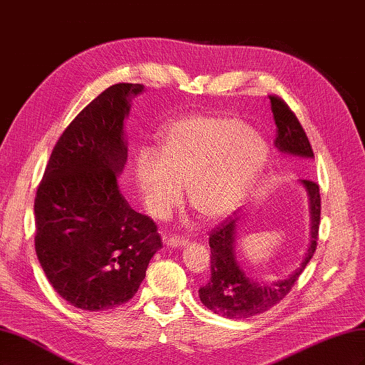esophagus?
<instances>
[{
	"mask_svg": "<svg viewBox=\"0 0 365 365\" xmlns=\"http://www.w3.org/2000/svg\"><path fill=\"white\" fill-rule=\"evenodd\" d=\"M165 245L168 247H185L187 245V239L180 237V236H175V237H168L165 239Z\"/></svg>",
	"mask_w": 365,
	"mask_h": 365,
	"instance_id": "1",
	"label": "esophagus"
}]
</instances>
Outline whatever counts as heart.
<instances>
[{"mask_svg":"<svg viewBox=\"0 0 365 365\" xmlns=\"http://www.w3.org/2000/svg\"><path fill=\"white\" fill-rule=\"evenodd\" d=\"M269 158L267 140L230 114L182 115L165 126L157 155L135 158V181L146 208L163 217L181 200L204 220L233 212L259 181Z\"/></svg>","mask_w":365,"mask_h":365,"instance_id":"obj_1","label":"heart"}]
</instances>
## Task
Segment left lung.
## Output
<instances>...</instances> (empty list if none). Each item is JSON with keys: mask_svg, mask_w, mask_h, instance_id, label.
<instances>
[{"mask_svg": "<svg viewBox=\"0 0 365 365\" xmlns=\"http://www.w3.org/2000/svg\"><path fill=\"white\" fill-rule=\"evenodd\" d=\"M274 121L277 125V138L274 145L279 150L291 155L314 158V150L306 132L298 121L292 109L282 97L269 94ZM311 201L312 216V240L307 248L306 257L289 277L277 283L259 284L252 282L240 269L235 257V231L239 217L228 216L210 231V280L200 288V298L210 311L230 319L250 318L267 312L272 306L280 303L289 294L292 286L304 271L317 250L319 216H322V196L319 185L315 181L303 180Z\"/></svg>", "mask_w": 365, "mask_h": 365, "instance_id": "8db88e82", "label": "left lung"}]
</instances>
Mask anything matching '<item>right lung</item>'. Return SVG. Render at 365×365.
<instances>
[{
  "label": "right lung",
  "instance_id": "right-lung-1",
  "mask_svg": "<svg viewBox=\"0 0 365 365\" xmlns=\"http://www.w3.org/2000/svg\"><path fill=\"white\" fill-rule=\"evenodd\" d=\"M140 83H115L65 128L35 196V250L48 282L83 311L129 302L161 245L153 220L132 210L117 175L128 149L123 120Z\"/></svg>",
  "mask_w": 365,
  "mask_h": 365
}]
</instances>
